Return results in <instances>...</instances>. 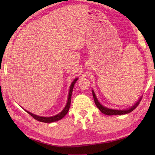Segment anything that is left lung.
Listing matches in <instances>:
<instances>
[{
    "label": "left lung",
    "instance_id": "obj_1",
    "mask_svg": "<svg viewBox=\"0 0 155 155\" xmlns=\"http://www.w3.org/2000/svg\"><path fill=\"white\" fill-rule=\"evenodd\" d=\"M93 96L94 98V103L96 104V106L98 107V109L100 110V111L102 113H103L104 114H107V115H121V114H127V113H129L130 112H132L133 110L135 109V108L137 107L138 105L140 103V101L141 98L139 100V101L137 102V103L133 106L132 107H130V108H128V109L127 110H113V109H110V108H108L103 107V105L101 104L98 101L97 98L95 96V94L94 93V91H93Z\"/></svg>",
    "mask_w": 155,
    "mask_h": 155
}]
</instances>
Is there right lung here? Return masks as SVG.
<instances>
[{"label": "right lung", "instance_id": "add662e5", "mask_svg": "<svg viewBox=\"0 0 155 155\" xmlns=\"http://www.w3.org/2000/svg\"><path fill=\"white\" fill-rule=\"evenodd\" d=\"M77 80H78V78H76V79H74V81L72 83V84L71 85V87H70V91H69L67 103V104H66V107H64V109L62 110L59 114L55 115V116H53V117H43L37 116V115H35L34 114H32V113H30V112H28L27 110H26V111H27V113L31 115V116L33 117L35 119L37 120L38 121H40V122H43V123H52V122H55V121H57V120L62 119V118H63L68 112L69 108H70V106H71L72 92V90H73V87L74 86V84L76 83V81H77Z\"/></svg>", "mask_w": 155, "mask_h": 155}]
</instances>
